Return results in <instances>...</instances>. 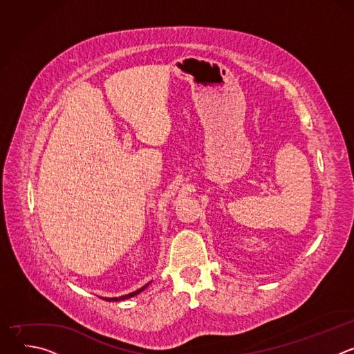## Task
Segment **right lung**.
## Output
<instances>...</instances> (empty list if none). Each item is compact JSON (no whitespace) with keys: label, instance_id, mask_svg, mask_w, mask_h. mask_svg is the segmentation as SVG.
<instances>
[{"label":"right lung","instance_id":"right-lung-1","mask_svg":"<svg viewBox=\"0 0 354 354\" xmlns=\"http://www.w3.org/2000/svg\"><path fill=\"white\" fill-rule=\"evenodd\" d=\"M147 286H148V284H145L144 287L138 288V290H137V291H134V292H130V294H126V295H122V297H118V298H104V299H106V301H123V299H127V298H130V297L137 295V294H138V292H141Z\"/></svg>","mask_w":354,"mask_h":354}]
</instances>
